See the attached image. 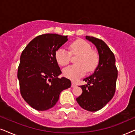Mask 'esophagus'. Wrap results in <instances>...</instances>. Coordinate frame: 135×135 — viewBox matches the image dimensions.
I'll return each mask as SVG.
<instances>
[{"label":"esophagus","mask_w":135,"mask_h":135,"mask_svg":"<svg viewBox=\"0 0 135 135\" xmlns=\"http://www.w3.org/2000/svg\"><path fill=\"white\" fill-rule=\"evenodd\" d=\"M76 84H75L73 82L71 83V88H75V87H76Z\"/></svg>","instance_id":"esophagus-1"}]
</instances>
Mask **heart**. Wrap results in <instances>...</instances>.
Listing matches in <instances>:
<instances>
[{
  "mask_svg": "<svg viewBox=\"0 0 135 135\" xmlns=\"http://www.w3.org/2000/svg\"><path fill=\"white\" fill-rule=\"evenodd\" d=\"M71 55H78L76 60V65H72L63 70L65 77L72 81H76L85 74L86 71L92 72L98 67L99 56L88 42L83 39H76L69 45V51L59 48L55 54L57 63L65 66L70 62Z\"/></svg>",
  "mask_w": 135,
  "mask_h": 135,
  "instance_id": "b5f03b06",
  "label": "heart"
}]
</instances>
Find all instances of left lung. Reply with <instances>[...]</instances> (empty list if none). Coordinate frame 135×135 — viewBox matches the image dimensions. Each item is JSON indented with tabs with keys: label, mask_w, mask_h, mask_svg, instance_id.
<instances>
[{
	"label": "left lung",
	"mask_w": 135,
	"mask_h": 135,
	"mask_svg": "<svg viewBox=\"0 0 135 135\" xmlns=\"http://www.w3.org/2000/svg\"><path fill=\"white\" fill-rule=\"evenodd\" d=\"M86 39L96 47L99 62L94 73L83 81L87 84L80 86L83 93L76 101L83 109L96 112L105 106L114 96L117 79V69L114 53L101 39L86 36Z\"/></svg>",
	"instance_id": "8db88e82"
}]
</instances>
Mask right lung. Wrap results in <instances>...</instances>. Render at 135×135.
<instances>
[{
    "mask_svg": "<svg viewBox=\"0 0 135 135\" xmlns=\"http://www.w3.org/2000/svg\"><path fill=\"white\" fill-rule=\"evenodd\" d=\"M67 36L44 34L34 38L20 56L17 76L22 98L33 109L46 110L54 106L63 90L71 86L69 79L58 76L62 71L55 54Z\"/></svg>",
    "mask_w": 135,
    "mask_h": 135,
    "instance_id": "1",
    "label": "right lung"
}]
</instances>
